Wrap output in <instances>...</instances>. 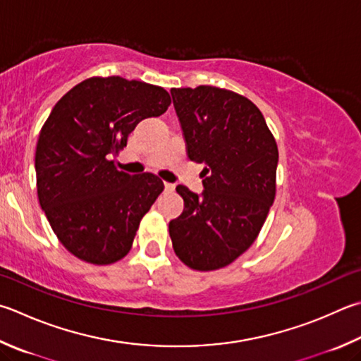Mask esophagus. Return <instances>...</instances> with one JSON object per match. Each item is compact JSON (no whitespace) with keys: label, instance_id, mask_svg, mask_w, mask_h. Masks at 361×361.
<instances>
[{"label":"esophagus","instance_id":"esophagus-1","mask_svg":"<svg viewBox=\"0 0 361 361\" xmlns=\"http://www.w3.org/2000/svg\"><path fill=\"white\" fill-rule=\"evenodd\" d=\"M164 188H166V191H173L175 185L173 183H164Z\"/></svg>","mask_w":361,"mask_h":361}]
</instances>
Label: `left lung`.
<instances>
[{
    "label": "left lung",
    "mask_w": 361,
    "mask_h": 361,
    "mask_svg": "<svg viewBox=\"0 0 361 361\" xmlns=\"http://www.w3.org/2000/svg\"><path fill=\"white\" fill-rule=\"evenodd\" d=\"M189 159L203 162V192L178 185L185 209L170 221L173 251L192 270L212 271L257 238L276 194L278 145L254 102L231 90L172 88Z\"/></svg>",
    "instance_id": "left-lung-1"
}]
</instances>
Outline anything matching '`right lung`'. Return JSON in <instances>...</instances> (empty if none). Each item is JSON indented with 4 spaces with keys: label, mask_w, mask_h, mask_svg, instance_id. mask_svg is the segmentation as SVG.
Segmentation results:
<instances>
[{
    "label": "right lung",
    "mask_w": 361,
    "mask_h": 361,
    "mask_svg": "<svg viewBox=\"0 0 361 361\" xmlns=\"http://www.w3.org/2000/svg\"><path fill=\"white\" fill-rule=\"evenodd\" d=\"M170 102L161 87L112 75L87 78L55 104L36 145L37 197L72 255L110 265L130 251L164 183L153 173H124L112 158L137 124Z\"/></svg>",
    "instance_id": "obj_1"
}]
</instances>
